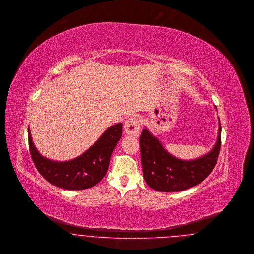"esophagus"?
<instances>
[{
    "instance_id": "obj_1",
    "label": "esophagus",
    "mask_w": 254,
    "mask_h": 254,
    "mask_svg": "<svg viewBox=\"0 0 254 254\" xmlns=\"http://www.w3.org/2000/svg\"><path fill=\"white\" fill-rule=\"evenodd\" d=\"M141 129V121L138 117H131L127 120L124 125V130L126 134L138 137Z\"/></svg>"
}]
</instances>
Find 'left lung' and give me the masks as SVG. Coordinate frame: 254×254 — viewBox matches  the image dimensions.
<instances>
[{"label": "left lung", "instance_id": "left-lung-1", "mask_svg": "<svg viewBox=\"0 0 254 254\" xmlns=\"http://www.w3.org/2000/svg\"><path fill=\"white\" fill-rule=\"evenodd\" d=\"M221 132L219 119L218 138L213 149L194 160H182L170 154L155 136L144 129L140 136V148L147 184L158 192H179L199 184L217 163L222 143Z\"/></svg>", "mask_w": 254, "mask_h": 254}]
</instances>
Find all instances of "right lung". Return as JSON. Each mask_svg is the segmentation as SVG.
<instances>
[{"mask_svg":"<svg viewBox=\"0 0 254 254\" xmlns=\"http://www.w3.org/2000/svg\"><path fill=\"white\" fill-rule=\"evenodd\" d=\"M32 161L37 171L51 184L66 190L88 189L99 183L107 172L110 156L122 136V124L108 127L98 141L81 155L69 161H54L36 149L28 129Z\"/></svg>","mask_w":254,"mask_h":254,"instance_id":"right-lung-1","label":"right lung"}]
</instances>
